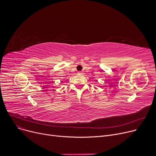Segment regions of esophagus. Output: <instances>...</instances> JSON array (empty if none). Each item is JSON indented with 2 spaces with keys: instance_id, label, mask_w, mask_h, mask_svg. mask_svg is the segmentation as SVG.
Segmentation results:
<instances>
[{
  "instance_id": "esophagus-1",
  "label": "esophagus",
  "mask_w": 156,
  "mask_h": 156,
  "mask_svg": "<svg viewBox=\"0 0 156 156\" xmlns=\"http://www.w3.org/2000/svg\"><path fill=\"white\" fill-rule=\"evenodd\" d=\"M78 74H83V71H78Z\"/></svg>"
}]
</instances>
